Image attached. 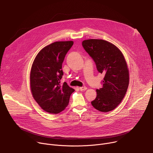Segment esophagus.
I'll return each mask as SVG.
<instances>
[{"label":"esophagus","instance_id":"1","mask_svg":"<svg viewBox=\"0 0 153 153\" xmlns=\"http://www.w3.org/2000/svg\"><path fill=\"white\" fill-rule=\"evenodd\" d=\"M79 89H80V91H85L87 89V88L86 86H82V87H80Z\"/></svg>","mask_w":153,"mask_h":153}]
</instances>
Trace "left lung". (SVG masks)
Listing matches in <instances>:
<instances>
[{
	"label": "left lung",
	"mask_w": 153,
	"mask_h": 153,
	"mask_svg": "<svg viewBox=\"0 0 153 153\" xmlns=\"http://www.w3.org/2000/svg\"><path fill=\"white\" fill-rule=\"evenodd\" d=\"M82 46L99 73L105 74L102 88L96 90L97 96L91 104L99 111H112L120 103L128 87L129 72L124 56L113 43L102 39L85 40Z\"/></svg>",
	"instance_id": "8db88e82"
}]
</instances>
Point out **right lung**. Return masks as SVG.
<instances>
[{
    "mask_svg": "<svg viewBox=\"0 0 153 153\" xmlns=\"http://www.w3.org/2000/svg\"><path fill=\"white\" fill-rule=\"evenodd\" d=\"M73 45V41L56 42L42 49L31 70L30 86L33 96L43 110L53 114L63 111L74 91L64 82L62 63Z\"/></svg>",
    "mask_w": 153,
    "mask_h": 153,
    "instance_id": "obj_1",
    "label": "right lung"
}]
</instances>
